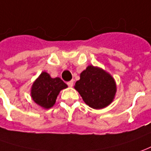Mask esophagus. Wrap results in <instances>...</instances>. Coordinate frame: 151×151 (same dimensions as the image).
<instances>
[{"label": "esophagus", "instance_id": "esophagus-1", "mask_svg": "<svg viewBox=\"0 0 151 151\" xmlns=\"http://www.w3.org/2000/svg\"><path fill=\"white\" fill-rule=\"evenodd\" d=\"M73 84H74L73 81H70L67 82V85H68L69 87H72V86H73Z\"/></svg>", "mask_w": 151, "mask_h": 151}]
</instances>
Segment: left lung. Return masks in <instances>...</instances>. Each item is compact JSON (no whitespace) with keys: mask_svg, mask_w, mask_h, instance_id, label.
Returning <instances> with one entry per match:
<instances>
[{"mask_svg":"<svg viewBox=\"0 0 151 151\" xmlns=\"http://www.w3.org/2000/svg\"><path fill=\"white\" fill-rule=\"evenodd\" d=\"M74 88L86 104L93 109L108 107L117 92L114 78L104 69L92 65H88L81 73L80 80L76 82Z\"/></svg>","mask_w":151,"mask_h":151,"instance_id":"1","label":"left lung"}]
</instances>
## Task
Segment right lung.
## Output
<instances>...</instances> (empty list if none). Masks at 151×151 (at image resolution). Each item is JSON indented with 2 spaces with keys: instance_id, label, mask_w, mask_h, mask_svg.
Returning a JSON list of instances; mask_svg holds the SVG:
<instances>
[{
  "instance_id": "right-lung-1",
  "label": "right lung",
  "mask_w": 151,
  "mask_h": 151,
  "mask_svg": "<svg viewBox=\"0 0 151 151\" xmlns=\"http://www.w3.org/2000/svg\"><path fill=\"white\" fill-rule=\"evenodd\" d=\"M67 88L61 78H52L48 73L42 71L32 85L30 94L35 104L43 109H51L55 104L60 91Z\"/></svg>"
}]
</instances>
